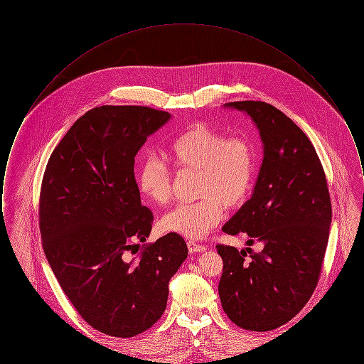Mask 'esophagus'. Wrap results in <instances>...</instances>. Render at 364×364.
I'll list each match as a JSON object with an SVG mask.
<instances>
[{
    "mask_svg": "<svg viewBox=\"0 0 364 364\" xmlns=\"http://www.w3.org/2000/svg\"><path fill=\"white\" fill-rule=\"evenodd\" d=\"M187 247H188V251L190 254H195V252H203L206 250L205 245H200V244H196V242H187Z\"/></svg>",
    "mask_w": 364,
    "mask_h": 364,
    "instance_id": "obj_1",
    "label": "esophagus"
}]
</instances>
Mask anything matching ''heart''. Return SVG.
<instances>
[{"label":"heart","mask_w":364,"mask_h":364,"mask_svg":"<svg viewBox=\"0 0 364 364\" xmlns=\"http://www.w3.org/2000/svg\"><path fill=\"white\" fill-rule=\"evenodd\" d=\"M165 158L176 169L198 171L196 195L190 205H180L159 221L165 233L190 240L203 239L224 217V206H242L255 174V153L244 138H225L206 125H193L165 147ZM138 187L147 200L165 205L171 198V174L156 156L139 166Z\"/></svg>","instance_id":"1"}]
</instances>
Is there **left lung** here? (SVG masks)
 Returning a JSON list of instances; mask_svg holds the SVG:
<instances>
[{"instance_id":"left-lung-1","label":"left lung","mask_w":364,"mask_h":364,"mask_svg":"<svg viewBox=\"0 0 364 364\" xmlns=\"http://www.w3.org/2000/svg\"><path fill=\"white\" fill-rule=\"evenodd\" d=\"M224 107L251 117L263 161L251 198L223 230L244 233L248 245L258 242L263 250L218 244L224 260L218 294L233 323L267 331L291 321L316 287L331 224L329 190L310 139L277 107L260 101Z\"/></svg>"}]
</instances>
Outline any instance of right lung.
Wrapping results in <instances>:
<instances>
[{"mask_svg":"<svg viewBox=\"0 0 364 364\" xmlns=\"http://www.w3.org/2000/svg\"><path fill=\"white\" fill-rule=\"evenodd\" d=\"M172 119L146 106L94 107L61 139L42 180L39 228L53 273L88 325L113 337L150 329L166 309L169 279L188 248L150 236L153 213L140 202L135 156ZM136 250V252H138ZM132 251V254H136Z\"/></svg>","mask_w":364,"mask_h":364,"instance_id":"add662e5","label":"right lung"}]
</instances>
